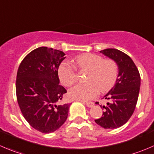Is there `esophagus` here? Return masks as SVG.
<instances>
[{"label":"esophagus","instance_id":"obj_1","mask_svg":"<svg viewBox=\"0 0 154 154\" xmlns=\"http://www.w3.org/2000/svg\"><path fill=\"white\" fill-rule=\"evenodd\" d=\"M82 102L83 103V104H86V106L89 107H92L94 106V103L93 102H86V101H82Z\"/></svg>","mask_w":154,"mask_h":154}]
</instances>
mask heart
<instances>
[{
  "label": "heart",
  "instance_id": "obj_1",
  "mask_svg": "<svg viewBox=\"0 0 154 154\" xmlns=\"http://www.w3.org/2000/svg\"><path fill=\"white\" fill-rule=\"evenodd\" d=\"M74 65L80 70L88 71L86 83L77 84L69 90L68 95L72 99L87 101L95 98L98 93L110 90L116 83L118 67L112 59H103L93 53H85L74 59ZM58 75L61 83L70 86L77 81L76 68L70 62L65 61L59 65Z\"/></svg>",
  "mask_w": 154,
  "mask_h": 154
}]
</instances>
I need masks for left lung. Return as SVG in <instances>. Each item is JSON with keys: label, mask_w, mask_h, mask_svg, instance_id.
<instances>
[{"label": "left lung", "mask_w": 154, "mask_h": 154, "mask_svg": "<svg viewBox=\"0 0 154 154\" xmlns=\"http://www.w3.org/2000/svg\"><path fill=\"white\" fill-rule=\"evenodd\" d=\"M100 53L117 63L119 73L115 85L104 96L110 101L103 106L102 117L95 121L104 129H117L130 119L135 110L141 77L136 65L126 53L117 49H106Z\"/></svg>", "instance_id": "1"}]
</instances>
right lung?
<instances>
[{
    "instance_id": "add662e5",
    "label": "right lung",
    "mask_w": 154,
    "mask_h": 154,
    "mask_svg": "<svg viewBox=\"0 0 154 154\" xmlns=\"http://www.w3.org/2000/svg\"><path fill=\"white\" fill-rule=\"evenodd\" d=\"M65 55L60 50L39 47L24 58L18 69V104L29 125L42 133L55 132L68 117L71 104H59L67 90L59 85L58 75Z\"/></svg>"
}]
</instances>
